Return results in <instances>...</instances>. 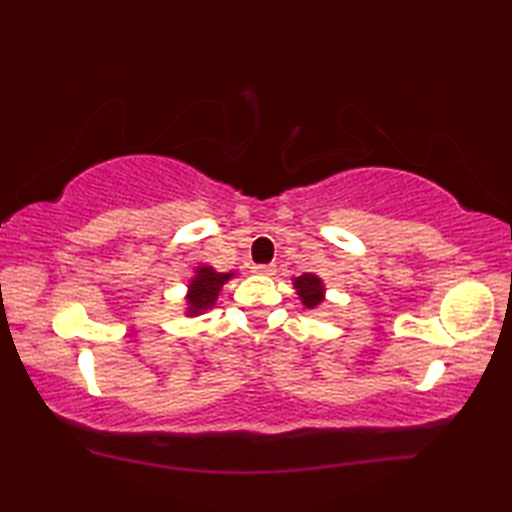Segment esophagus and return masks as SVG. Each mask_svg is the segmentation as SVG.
Masks as SVG:
<instances>
[{
  "label": "esophagus",
  "instance_id": "obj_1",
  "mask_svg": "<svg viewBox=\"0 0 512 512\" xmlns=\"http://www.w3.org/2000/svg\"><path fill=\"white\" fill-rule=\"evenodd\" d=\"M255 273L264 277H273L277 273V266H255Z\"/></svg>",
  "mask_w": 512,
  "mask_h": 512
}]
</instances>
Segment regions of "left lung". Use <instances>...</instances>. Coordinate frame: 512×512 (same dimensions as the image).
Here are the masks:
<instances>
[{
	"instance_id": "1",
	"label": "left lung",
	"mask_w": 512,
	"mask_h": 512,
	"mask_svg": "<svg viewBox=\"0 0 512 512\" xmlns=\"http://www.w3.org/2000/svg\"><path fill=\"white\" fill-rule=\"evenodd\" d=\"M292 288L299 295L303 308L317 310L325 303V284L319 275L303 273L299 277H292Z\"/></svg>"
}]
</instances>
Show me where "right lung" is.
<instances>
[{"label": "right lung", "instance_id": "right-lung-1", "mask_svg": "<svg viewBox=\"0 0 512 512\" xmlns=\"http://www.w3.org/2000/svg\"><path fill=\"white\" fill-rule=\"evenodd\" d=\"M235 275V270H231V273H220L211 264L195 266L193 277L187 284V295H184V301H187L184 317H200V314L209 312L215 306L217 297H220L226 281H231Z\"/></svg>", "mask_w": 512, "mask_h": 512}]
</instances>
